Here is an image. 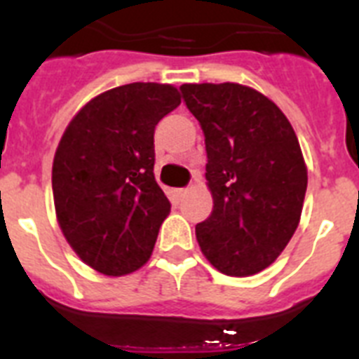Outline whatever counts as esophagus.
I'll return each instance as SVG.
<instances>
[{
  "label": "esophagus",
  "mask_w": 359,
  "mask_h": 359,
  "mask_svg": "<svg viewBox=\"0 0 359 359\" xmlns=\"http://www.w3.org/2000/svg\"><path fill=\"white\" fill-rule=\"evenodd\" d=\"M176 192H177V196H180V198H183V196H185L187 192H189V189H177Z\"/></svg>",
  "instance_id": "obj_1"
}]
</instances>
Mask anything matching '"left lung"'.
Here are the masks:
<instances>
[{
	"label": "left lung",
	"instance_id": "left-lung-1",
	"mask_svg": "<svg viewBox=\"0 0 359 359\" xmlns=\"http://www.w3.org/2000/svg\"><path fill=\"white\" fill-rule=\"evenodd\" d=\"M207 147L214 208L196 224L203 255L230 277L255 275L287 246L302 214L307 169L286 115L248 86L183 84Z\"/></svg>",
	"mask_w": 359,
	"mask_h": 359
}]
</instances>
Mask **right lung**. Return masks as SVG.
<instances>
[{
  "label": "right lung",
  "instance_id": "1",
  "mask_svg": "<svg viewBox=\"0 0 359 359\" xmlns=\"http://www.w3.org/2000/svg\"><path fill=\"white\" fill-rule=\"evenodd\" d=\"M180 102L170 84L118 86L86 104L59 142L57 221L75 253L100 273L128 275L151 257L170 212L154 180V129Z\"/></svg>",
  "mask_w": 359,
  "mask_h": 359
}]
</instances>
